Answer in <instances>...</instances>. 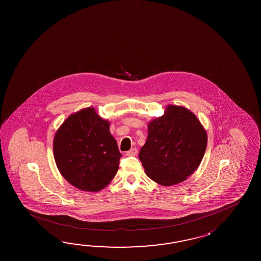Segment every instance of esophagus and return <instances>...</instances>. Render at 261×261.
I'll list each match as a JSON object with an SVG mask.
<instances>
[{"instance_id": "esophagus-1", "label": "esophagus", "mask_w": 261, "mask_h": 261, "mask_svg": "<svg viewBox=\"0 0 261 261\" xmlns=\"http://www.w3.org/2000/svg\"><path fill=\"white\" fill-rule=\"evenodd\" d=\"M137 153H138V150L136 149V148H132V149L128 150V151H127V153H126V155H137Z\"/></svg>"}]
</instances>
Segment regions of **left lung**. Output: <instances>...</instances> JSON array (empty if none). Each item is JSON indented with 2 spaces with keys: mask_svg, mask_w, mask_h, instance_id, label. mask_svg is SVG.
Instances as JSON below:
<instances>
[{
  "mask_svg": "<svg viewBox=\"0 0 261 261\" xmlns=\"http://www.w3.org/2000/svg\"><path fill=\"white\" fill-rule=\"evenodd\" d=\"M147 128V140L139 153L146 175L163 187L187 180L207 146V133L198 117L184 106L169 105Z\"/></svg>",
  "mask_w": 261,
  "mask_h": 261,
  "instance_id": "8db88e82",
  "label": "left lung"
}]
</instances>
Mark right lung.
<instances>
[{"mask_svg": "<svg viewBox=\"0 0 261 261\" xmlns=\"http://www.w3.org/2000/svg\"><path fill=\"white\" fill-rule=\"evenodd\" d=\"M109 127L108 120L88 107L70 115L56 132V165L76 189L98 192L117 174L121 154Z\"/></svg>", "mask_w": 261, "mask_h": 261, "instance_id": "right-lung-1", "label": "right lung"}]
</instances>
